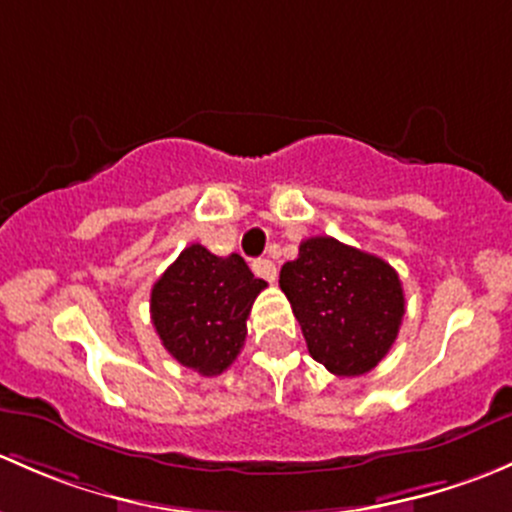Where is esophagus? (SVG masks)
I'll use <instances>...</instances> for the list:
<instances>
[{
	"mask_svg": "<svg viewBox=\"0 0 512 512\" xmlns=\"http://www.w3.org/2000/svg\"><path fill=\"white\" fill-rule=\"evenodd\" d=\"M251 268H254L256 276H261L263 281L268 283L276 281V263L268 261V258H256V261L251 263Z\"/></svg>",
	"mask_w": 512,
	"mask_h": 512,
	"instance_id": "obj_1",
	"label": "esophagus"
}]
</instances>
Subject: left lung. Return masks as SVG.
Instances as JSON below:
<instances>
[{"label": "left lung", "instance_id": "obj_1", "mask_svg": "<svg viewBox=\"0 0 512 512\" xmlns=\"http://www.w3.org/2000/svg\"><path fill=\"white\" fill-rule=\"evenodd\" d=\"M281 291L291 300L313 360L337 377L374 370L394 345L404 318L397 271L379 256L310 236L283 263Z\"/></svg>", "mask_w": 512, "mask_h": 512}]
</instances>
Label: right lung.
Wrapping results in <instances>:
<instances>
[{"instance_id":"1","label":"right lung","mask_w":512,"mask_h":512,"mask_svg":"<svg viewBox=\"0 0 512 512\" xmlns=\"http://www.w3.org/2000/svg\"><path fill=\"white\" fill-rule=\"evenodd\" d=\"M263 288L266 281L239 254L214 256L192 244L152 286V325L179 365L217 377L244 347L246 320Z\"/></svg>"}]
</instances>
